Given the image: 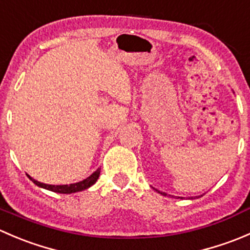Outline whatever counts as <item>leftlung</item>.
<instances>
[{
    "instance_id": "8db88e82",
    "label": "left lung",
    "mask_w": 250,
    "mask_h": 250,
    "mask_svg": "<svg viewBox=\"0 0 250 250\" xmlns=\"http://www.w3.org/2000/svg\"><path fill=\"white\" fill-rule=\"evenodd\" d=\"M156 191H158V190H156ZM158 193H161V195H163V196H167V193L166 192H161V191H158ZM170 196V195H169ZM203 196V195H202ZM202 196H196V198H200V197H202ZM172 197H175V196H172ZM178 198H184V197H178ZM190 200H195V198L193 197H191Z\"/></svg>"
}]
</instances>
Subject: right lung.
Listing matches in <instances>:
<instances>
[{
  "mask_svg": "<svg viewBox=\"0 0 250 250\" xmlns=\"http://www.w3.org/2000/svg\"><path fill=\"white\" fill-rule=\"evenodd\" d=\"M99 175H100V168H98L94 173L90 174V175L88 176V178H85L84 180L78 181V183H75V184H70V185H48V184L40 183V181L35 180V179L31 178L30 175H29V179L35 184V185L39 186V188H46V190L53 191V192H57V193H66V195H69V193L78 192V191H83L89 188L90 186L94 185V184L97 183Z\"/></svg>",
  "mask_w": 250,
  "mask_h": 250,
  "instance_id": "obj_1",
  "label": "right lung"
}]
</instances>
